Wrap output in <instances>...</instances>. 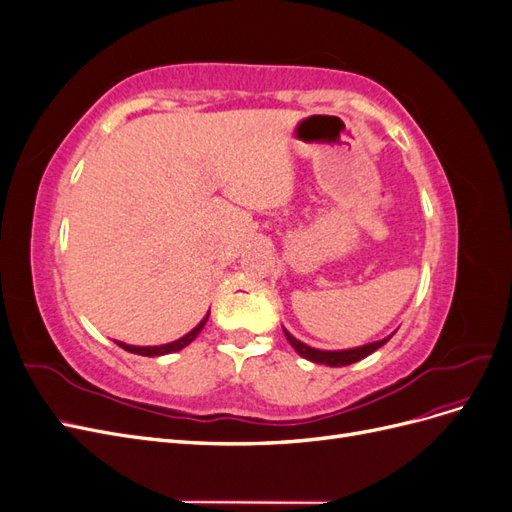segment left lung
Here are the masks:
<instances>
[{
  "label": "left lung",
  "instance_id": "obj_1",
  "mask_svg": "<svg viewBox=\"0 0 512 512\" xmlns=\"http://www.w3.org/2000/svg\"><path fill=\"white\" fill-rule=\"evenodd\" d=\"M284 333H286V339L290 342V346H292L294 350H297V352L303 356V359L312 361V363H320V365H329V367H344V365H352V363H356V361H361V359H365V356H369L371 352H376L380 346H384V344L389 342V339L393 337V335H389V337L380 339V342L367 344V346H361V348L335 350V352H331V350L309 348V346H305L303 342H299L297 337H292L286 329H284Z\"/></svg>",
  "mask_w": 512,
  "mask_h": 512
}]
</instances>
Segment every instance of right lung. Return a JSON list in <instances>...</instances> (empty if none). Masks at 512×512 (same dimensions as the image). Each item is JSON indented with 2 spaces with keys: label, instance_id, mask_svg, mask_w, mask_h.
<instances>
[{
  "label": "right lung",
  "instance_id": "right-lung-1",
  "mask_svg": "<svg viewBox=\"0 0 512 512\" xmlns=\"http://www.w3.org/2000/svg\"><path fill=\"white\" fill-rule=\"evenodd\" d=\"M207 318H209V314L203 320H200L188 335H183L181 339H177V342H170V344H164V346H128V344L117 342V346H121L123 350H128L132 354H141V356H162V354H168V352H177V350H181V348H185V346L194 342L198 333L203 331V327L207 324Z\"/></svg>",
  "mask_w": 512,
  "mask_h": 512
}]
</instances>
